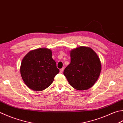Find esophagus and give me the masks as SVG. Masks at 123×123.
<instances>
[{
    "instance_id": "1",
    "label": "esophagus",
    "mask_w": 123,
    "mask_h": 123,
    "mask_svg": "<svg viewBox=\"0 0 123 123\" xmlns=\"http://www.w3.org/2000/svg\"><path fill=\"white\" fill-rule=\"evenodd\" d=\"M64 68H62V69H60V73H62V72H63V70H64Z\"/></svg>"
}]
</instances>
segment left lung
I'll list each match as a JSON object with an SVG mask.
<instances>
[{
  "instance_id": "8db88e82",
  "label": "left lung",
  "mask_w": 123,
  "mask_h": 123,
  "mask_svg": "<svg viewBox=\"0 0 123 123\" xmlns=\"http://www.w3.org/2000/svg\"><path fill=\"white\" fill-rule=\"evenodd\" d=\"M71 62L63 74L72 87L77 90H88L99 77L101 63L97 53L90 47L80 46L70 51Z\"/></svg>"
}]
</instances>
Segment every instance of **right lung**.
<instances>
[{
    "label": "right lung",
    "instance_id": "right-lung-1",
    "mask_svg": "<svg viewBox=\"0 0 123 123\" xmlns=\"http://www.w3.org/2000/svg\"><path fill=\"white\" fill-rule=\"evenodd\" d=\"M59 71L52 59V50L46 48L31 50L23 57L20 67L24 82L35 91L47 88Z\"/></svg>",
    "mask_w": 123,
    "mask_h": 123
}]
</instances>
